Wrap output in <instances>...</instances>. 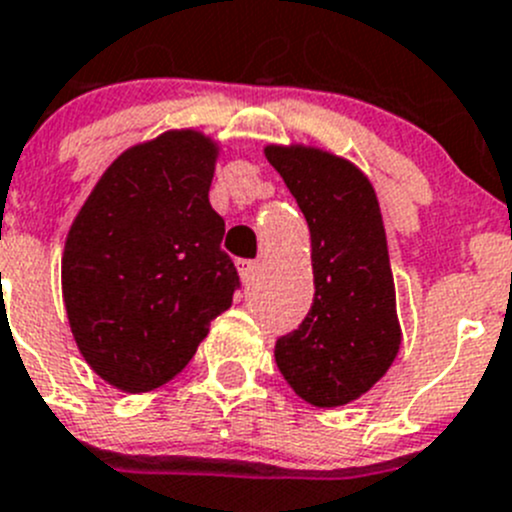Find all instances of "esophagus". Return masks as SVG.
<instances>
[{
	"instance_id": "obj_1",
	"label": "esophagus",
	"mask_w": 512,
	"mask_h": 512,
	"mask_svg": "<svg viewBox=\"0 0 512 512\" xmlns=\"http://www.w3.org/2000/svg\"><path fill=\"white\" fill-rule=\"evenodd\" d=\"M237 272H240V280L242 285H250L255 280V272H257V262L255 260H237Z\"/></svg>"
}]
</instances>
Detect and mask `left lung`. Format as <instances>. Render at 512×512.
<instances>
[{
    "label": "left lung",
    "instance_id": "1",
    "mask_svg": "<svg viewBox=\"0 0 512 512\" xmlns=\"http://www.w3.org/2000/svg\"><path fill=\"white\" fill-rule=\"evenodd\" d=\"M265 157L310 227L315 300L275 345L282 377L305 403L340 408L390 370L400 332L380 205L360 167L320 147L267 145Z\"/></svg>",
    "mask_w": 512,
    "mask_h": 512
}]
</instances>
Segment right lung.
Listing matches in <instances>:
<instances>
[{
	"instance_id": "add662e5",
	"label": "right lung",
	"mask_w": 512,
	"mask_h": 512,
	"mask_svg": "<svg viewBox=\"0 0 512 512\" xmlns=\"http://www.w3.org/2000/svg\"><path fill=\"white\" fill-rule=\"evenodd\" d=\"M220 145L170 130L124 150L69 227L62 295L87 365L124 393L185 370L240 287L210 185Z\"/></svg>"
}]
</instances>
